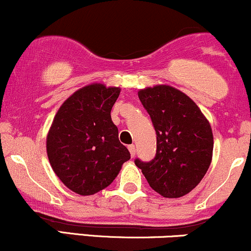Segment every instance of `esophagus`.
Returning a JSON list of instances; mask_svg holds the SVG:
<instances>
[{
	"instance_id": "obj_1",
	"label": "esophagus",
	"mask_w": 251,
	"mask_h": 251,
	"mask_svg": "<svg viewBox=\"0 0 251 251\" xmlns=\"http://www.w3.org/2000/svg\"><path fill=\"white\" fill-rule=\"evenodd\" d=\"M128 150H129V153H131V157H134L135 153H137V150H135V146L134 145H129L128 146Z\"/></svg>"
}]
</instances>
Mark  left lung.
<instances>
[{
    "label": "left lung",
    "mask_w": 251,
    "mask_h": 251,
    "mask_svg": "<svg viewBox=\"0 0 251 251\" xmlns=\"http://www.w3.org/2000/svg\"><path fill=\"white\" fill-rule=\"evenodd\" d=\"M138 97L153 124L157 151L150 162L135 158V165L163 197L189 194L211 163L214 137L209 122L188 96L170 86L140 89Z\"/></svg>",
    "instance_id": "left-lung-1"
}]
</instances>
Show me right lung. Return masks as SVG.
Segmentation results:
<instances>
[{
    "instance_id": "right-lung-1",
    "label": "right lung",
    "mask_w": 251,
    "mask_h": 251,
    "mask_svg": "<svg viewBox=\"0 0 251 251\" xmlns=\"http://www.w3.org/2000/svg\"><path fill=\"white\" fill-rule=\"evenodd\" d=\"M120 88L88 85L62 103L47 135V154L54 172L81 196L107 188L131 158L119 142L111 109Z\"/></svg>"
}]
</instances>
